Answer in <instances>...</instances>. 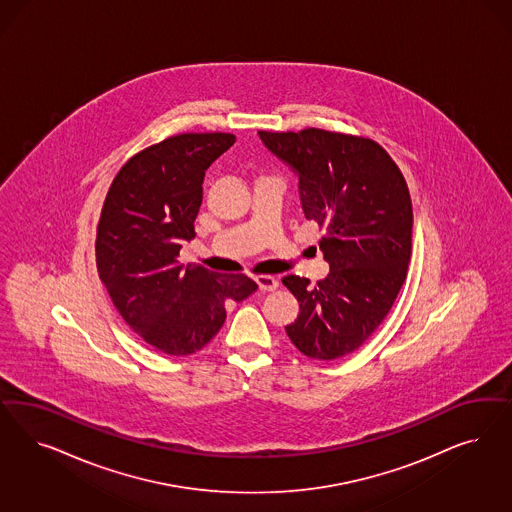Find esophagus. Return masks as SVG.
Listing matches in <instances>:
<instances>
[{
    "instance_id": "esophagus-1",
    "label": "esophagus",
    "mask_w": 512,
    "mask_h": 512,
    "mask_svg": "<svg viewBox=\"0 0 512 512\" xmlns=\"http://www.w3.org/2000/svg\"><path fill=\"white\" fill-rule=\"evenodd\" d=\"M256 282H258V286H260L262 292H273V290H277V286H279V281H277L275 277H271V275H258Z\"/></svg>"
}]
</instances>
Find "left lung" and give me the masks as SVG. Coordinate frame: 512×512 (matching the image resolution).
I'll return each mask as SVG.
<instances>
[{
  "label": "left lung",
  "mask_w": 512,
  "mask_h": 512,
  "mask_svg": "<svg viewBox=\"0 0 512 512\" xmlns=\"http://www.w3.org/2000/svg\"><path fill=\"white\" fill-rule=\"evenodd\" d=\"M258 133L299 175L307 220L326 230L320 250L330 275L314 286L297 275L282 279L299 303L286 333L309 358H343L379 328L407 277L413 247L409 186L373 139L320 128Z\"/></svg>",
  "instance_id": "obj_1"
}]
</instances>
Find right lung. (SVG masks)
Returning a JSON list of instances; mask_svg holds the SVG:
<instances>
[{"label":"right lung","instance_id":"obj_1","mask_svg":"<svg viewBox=\"0 0 512 512\" xmlns=\"http://www.w3.org/2000/svg\"><path fill=\"white\" fill-rule=\"evenodd\" d=\"M235 143L233 133H181L137 152L120 167L99 216L96 264L116 311L147 345L188 356L226 320V303L258 284L181 264L196 237L207 167Z\"/></svg>","mask_w":512,"mask_h":512}]
</instances>
